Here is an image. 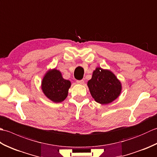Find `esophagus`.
<instances>
[{
  "instance_id": "obj_1",
  "label": "esophagus",
  "mask_w": 157,
  "mask_h": 157,
  "mask_svg": "<svg viewBox=\"0 0 157 157\" xmlns=\"http://www.w3.org/2000/svg\"><path fill=\"white\" fill-rule=\"evenodd\" d=\"M76 82L78 83V84H83L84 83V81L83 80V79H82V80H77Z\"/></svg>"
}]
</instances>
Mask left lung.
<instances>
[{"mask_svg":"<svg viewBox=\"0 0 157 157\" xmlns=\"http://www.w3.org/2000/svg\"><path fill=\"white\" fill-rule=\"evenodd\" d=\"M88 86L92 98L101 105H106L118 97L121 92V84L115 75L107 69L96 67L93 71Z\"/></svg>","mask_w":157,"mask_h":157,"instance_id":"8db88e82","label":"left lung"}]
</instances>
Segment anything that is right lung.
<instances>
[{"label":"right lung","instance_id":"1","mask_svg":"<svg viewBox=\"0 0 157 157\" xmlns=\"http://www.w3.org/2000/svg\"><path fill=\"white\" fill-rule=\"evenodd\" d=\"M70 86V81L63 79L61 73L56 69L46 72L42 82V92L54 102L64 101L67 96Z\"/></svg>","mask_w":157,"mask_h":157}]
</instances>
